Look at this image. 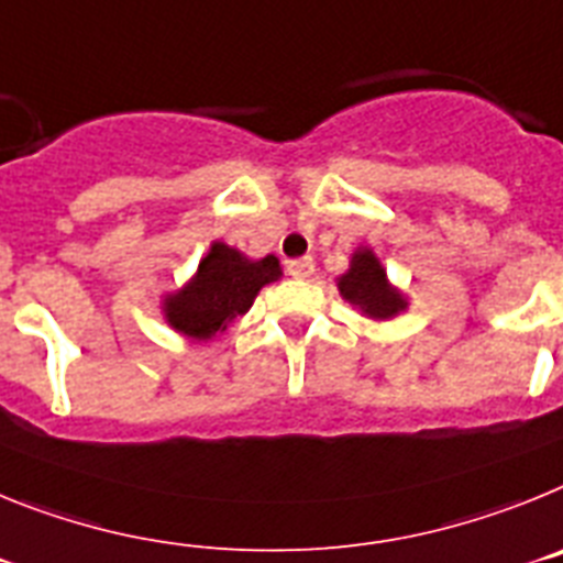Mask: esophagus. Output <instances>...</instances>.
Wrapping results in <instances>:
<instances>
[{"label": "esophagus", "mask_w": 563, "mask_h": 563, "mask_svg": "<svg viewBox=\"0 0 563 563\" xmlns=\"http://www.w3.org/2000/svg\"><path fill=\"white\" fill-rule=\"evenodd\" d=\"M286 272L291 277H295V280H309V277L314 275V261H311V257H300V261H288Z\"/></svg>", "instance_id": "1"}]
</instances>
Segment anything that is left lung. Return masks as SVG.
I'll use <instances>...</instances> for the list:
<instances>
[{
	"mask_svg": "<svg viewBox=\"0 0 563 563\" xmlns=\"http://www.w3.org/2000/svg\"><path fill=\"white\" fill-rule=\"evenodd\" d=\"M336 291L345 302L374 322H385L408 311V297L388 280L383 261L371 246H360L351 254L349 272L336 277Z\"/></svg>",
	"mask_w": 563,
	"mask_h": 563,
	"instance_id": "1",
	"label": "left lung"
}]
</instances>
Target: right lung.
Listing matches in <instances>:
<instances>
[{
  "instance_id": "1",
  "label": "right lung",
  "mask_w": 563,
  "mask_h": 563,
  "mask_svg": "<svg viewBox=\"0 0 563 563\" xmlns=\"http://www.w3.org/2000/svg\"><path fill=\"white\" fill-rule=\"evenodd\" d=\"M280 277L283 268L275 254L252 261L241 249L214 241L200 257L195 275L161 300V314L180 336L209 342L252 309L263 286Z\"/></svg>"
}]
</instances>
